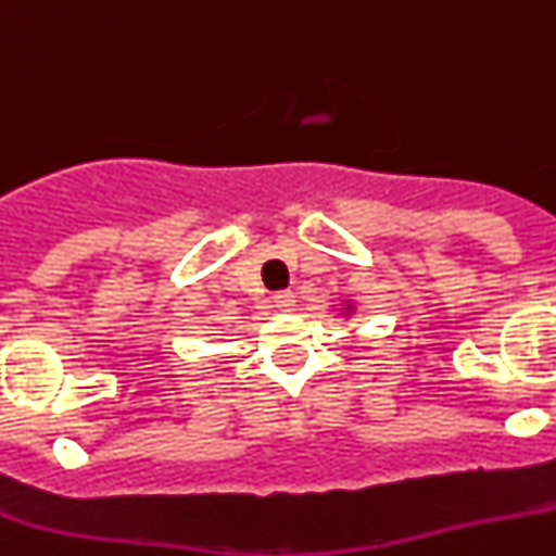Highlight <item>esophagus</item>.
Masks as SVG:
<instances>
[{"mask_svg": "<svg viewBox=\"0 0 556 556\" xmlns=\"http://www.w3.org/2000/svg\"><path fill=\"white\" fill-rule=\"evenodd\" d=\"M274 307L282 309V313H290L295 307V295L290 290H282V293L274 295Z\"/></svg>", "mask_w": 556, "mask_h": 556, "instance_id": "1", "label": "esophagus"}]
</instances>
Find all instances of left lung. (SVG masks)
I'll list each match as a JSON object with an SVG mask.
<instances>
[{
    "label": "left lung",
    "mask_w": 556,
    "mask_h": 556,
    "mask_svg": "<svg viewBox=\"0 0 556 556\" xmlns=\"http://www.w3.org/2000/svg\"><path fill=\"white\" fill-rule=\"evenodd\" d=\"M356 313H359V309H356V302L351 299V295H345L340 304V318H354Z\"/></svg>",
    "instance_id": "8db88e82"
}]
</instances>
